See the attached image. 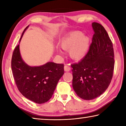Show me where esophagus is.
Here are the masks:
<instances>
[{"mask_svg": "<svg viewBox=\"0 0 126 126\" xmlns=\"http://www.w3.org/2000/svg\"><path fill=\"white\" fill-rule=\"evenodd\" d=\"M64 69L65 71L69 72L70 70H71V67H70V66L68 64H66L64 65Z\"/></svg>", "mask_w": 126, "mask_h": 126, "instance_id": "34e87169", "label": "esophagus"}]
</instances>
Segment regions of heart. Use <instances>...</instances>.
<instances>
[{
    "mask_svg": "<svg viewBox=\"0 0 126 126\" xmlns=\"http://www.w3.org/2000/svg\"><path fill=\"white\" fill-rule=\"evenodd\" d=\"M89 38L83 36L80 32H73L65 37L61 42L63 49L69 50V54L72 58L79 59L85 56L89 47Z\"/></svg>",
    "mask_w": 126,
    "mask_h": 126,
    "instance_id": "obj_1",
    "label": "heart"
}]
</instances>
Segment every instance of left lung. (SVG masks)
<instances>
[{
    "label": "left lung",
    "instance_id": "8db88e82",
    "mask_svg": "<svg viewBox=\"0 0 126 126\" xmlns=\"http://www.w3.org/2000/svg\"><path fill=\"white\" fill-rule=\"evenodd\" d=\"M89 49L83 58L71 65L72 86L79 97L91 100L99 97L109 86L114 67L113 44L104 28L94 22Z\"/></svg>",
    "mask_w": 126,
    "mask_h": 126
}]
</instances>
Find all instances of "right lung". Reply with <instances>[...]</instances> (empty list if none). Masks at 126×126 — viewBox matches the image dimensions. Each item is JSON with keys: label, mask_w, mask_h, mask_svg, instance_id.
Here are the masks:
<instances>
[{"label": "right lung", "mask_w": 126, "mask_h": 126, "mask_svg": "<svg viewBox=\"0 0 126 126\" xmlns=\"http://www.w3.org/2000/svg\"><path fill=\"white\" fill-rule=\"evenodd\" d=\"M28 27L23 31L20 41ZM11 67L18 90L25 98L38 104L45 103L51 98L64 73L63 64L48 62L39 67L28 65L20 56L19 44L13 53Z\"/></svg>", "instance_id": "1"}]
</instances>
